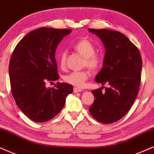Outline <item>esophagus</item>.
Listing matches in <instances>:
<instances>
[{
    "label": "esophagus",
    "mask_w": 154,
    "mask_h": 154,
    "mask_svg": "<svg viewBox=\"0 0 154 154\" xmlns=\"http://www.w3.org/2000/svg\"><path fill=\"white\" fill-rule=\"evenodd\" d=\"M73 91L75 93H77V92H80V91H82V89H81L79 88H77V87H75L73 89Z\"/></svg>",
    "instance_id": "34e87169"
}]
</instances>
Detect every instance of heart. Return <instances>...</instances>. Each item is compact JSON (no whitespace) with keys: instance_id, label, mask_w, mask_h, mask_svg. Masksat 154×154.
<instances>
[{"instance_id":"heart-1","label":"heart","mask_w":154,"mask_h":154,"mask_svg":"<svg viewBox=\"0 0 154 154\" xmlns=\"http://www.w3.org/2000/svg\"><path fill=\"white\" fill-rule=\"evenodd\" d=\"M73 49L84 57L83 67H87L91 70L95 71L102 64V57L100 54L95 53L96 48L94 44L87 38H82L73 45ZM67 60V52L62 51L59 54V64L61 68H65ZM90 77V72L87 69L82 71L71 72L64 76L65 82L76 87H83L85 82Z\"/></svg>"}]
</instances>
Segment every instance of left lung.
<instances>
[{
	"mask_svg": "<svg viewBox=\"0 0 154 154\" xmlns=\"http://www.w3.org/2000/svg\"><path fill=\"white\" fill-rule=\"evenodd\" d=\"M98 36L106 52L102 69L95 81L105 89L92 90L94 103L89 110L91 115L103 124H112L129 112L139 93L142 60L138 48L127 37L119 32L107 29L89 28Z\"/></svg>",
	"mask_w": 154,
	"mask_h": 154,
	"instance_id": "obj_1",
	"label": "left lung"
}]
</instances>
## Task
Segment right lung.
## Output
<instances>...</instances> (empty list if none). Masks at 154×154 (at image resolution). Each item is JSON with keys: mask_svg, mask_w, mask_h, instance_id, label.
I'll list each match as a JSON object with an SVG mask.
<instances>
[{"mask_svg": "<svg viewBox=\"0 0 154 154\" xmlns=\"http://www.w3.org/2000/svg\"><path fill=\"white\" fill-rule=\"evenodd\" d=\"M69 29L40 28L31 31L17 43L9 64L11 91L18 108L35 122L54 117L73 91L67 83L57 82L47 88V81L59 79L55 51Z\"/></svg>", "mask_w": 154, "mask_h": 154, "instance_id": "obj_1", "label": "right lung"}]
</instances>
